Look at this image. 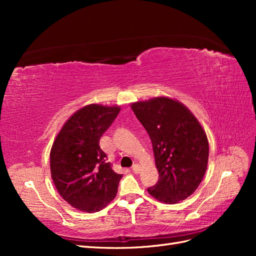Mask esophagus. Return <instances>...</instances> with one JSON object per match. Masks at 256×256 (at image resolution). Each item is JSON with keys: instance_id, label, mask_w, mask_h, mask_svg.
I'll list each match as a JSON object with an SVG mask.
<instances>
[{"instance_id": "34e87169", "label": "esophagus", "mask_w": 256, "mask_h": 256, "mask_svg": "<svg viewBox=\"0 0 256 256\" xmlns=\"http://www.w3.org/2000/svg\"><path fill=\"white\" fill-rule=\"evenodd\" d=\"M132 170L134 174H138L140 172V165L138 164H134L132 166Z\"/></svg>"}]
</instances>
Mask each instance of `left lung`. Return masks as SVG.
<instances>
[{
	"mask_svg": "<svg viewBox=\"0 0 256 256\" xmlns=\"http://www.w3.org/2000/svg\"><path fill=\"white\" fill-rule=\"evenodd\" d=\"M131 108L150 135L160 174L148 194L166 204L188 198L208 165L209 144L202 126L182 103L170 98L135 102Z\"/></svg>",
	"mask_w": 256,
	"mask_h": 256,
	"instance_id": "left-lung-1",
	"label": "left lung"
}]
</instances>
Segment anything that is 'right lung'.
Returning <instances> with one entry per match:
<instances>
[{
    "mask_svg": "<svg viewBox=\"0 0 256 256\" xmlns=\"http://www.w3.org/2000/svg\"><path fill=\"white\" fill-rule=\"evenodd\" d=\"M120 106L89 104L64 124L50 150V172L59 194L74 208L96 212L116 198L122 175L106 162L99 140Z\"/></svg>",
    "mask_w": 256,
    "mask_h": 256,
    "instance_id": "obj_1",
    "label": "right lung"
}]
</instances>
